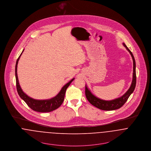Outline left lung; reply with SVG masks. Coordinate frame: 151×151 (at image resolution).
Wrapping results in <instances>:
<instances>
[{
  "mask_svg": "<svg viewBox=\"0 0 151 151\" xmlns=\"http://www.w3.org/2000/svg\"><path fill=\"white\" fill-rule=\"evenodd\" d=\"M124 47L127 48V50L129 51V52L131 54L132 59H133V78L131 85L128 89V90L124 93V95L120 97L117 98L114 100H104L100 99L99 98L96 97L94 96L90 90L88 88L87 86H86V96L89 102L93 105V106H96L100 109L104 110V111H112V110H115L117 109H119L121 108L124 105L125 102L127 101L129 97V96L132 93L135 87H136V62L134 58L133 54L132 52L129 50V48L127 47V45H125V43H123Z\"/></svg>",
  "mask_w": 151,
  "mask_h": 151,
  "instance_id": "1",
  "label": "left lung"
}]
</instances>
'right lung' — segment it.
Instances as JSON below:
<instances>
[{"label": "right lung", "mask_w": 151, "mask_h": 151, "mask_svg": "<svg viewBox=\"0 0 151 151\" xmlns=\"http://www.w3.org/2000/svg\"><path fill=\"white\" fill-rule=\"evenodd\" d=\"M24 50H23L22 52L20 55L17 60L16 65H15V77H16V84H17V89L18 91V94L19 96L27 104V106L31 108L32 110L39 112H49L55 110L58 108L62 105L64 101L65 93L66 89L70 85L72 81L75 79L73 78L68 83H67L65 85H64L62 87L59 93L54 98H51L50 99L47 100H36L32 98L29 97L22 91L21 88L19 80H18V74H17V67H18L19 60L24 51Z\"/></svg>", "instance_id": "add662e5"}]
</instances>
